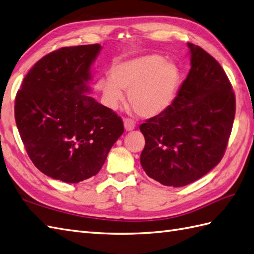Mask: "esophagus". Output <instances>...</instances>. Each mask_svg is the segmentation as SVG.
Listing matches in <instances>:
<instances>
[{"instance_id": "esophagus-1", "label": "esophagus", "mask_w": 254, "mask_h": 254, "mask_svg": "<svg viewBox=\"0 0 254 254\" xmlns=\"http://www.w3.org/2000/svg\"><path fill=\"white\" fill-rule=\"evenodd\" d=\"M125 128L127 131H132L135 128V123L131 119H125Z\"/></svg>"}]
</instances>
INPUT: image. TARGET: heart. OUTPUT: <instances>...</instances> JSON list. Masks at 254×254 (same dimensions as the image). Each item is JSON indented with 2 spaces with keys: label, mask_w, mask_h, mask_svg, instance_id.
Listing matches in <instances>:
<instances>
[{
  "label": "heart",
  "mask_w": 254,
  "mask_h": 254,
  "mask_svg": "<svg viewBox=\"0 0 254 254\" xmlns=\"http://www.w3.org/2000/svg\"><path fill=\"white\" fill-rule=\"evenodd\" d=\"M180 84L179 67L158 54L117 63L110 69V78L102 76L96 83L109 108L119 107L125 99V90L129 104L146 118L166 113L174 103Z\"/></svg>",
  "instance_id": "b5f03b06"
}]
</instances>
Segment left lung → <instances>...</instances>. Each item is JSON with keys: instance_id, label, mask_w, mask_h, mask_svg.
<instances>
[{"instance_id": "left-lung-1", "label": "left lung", "mask_w": 254, "mask_h": 254, "mask_svg": "<svg viewBox=\"0 0 254 254\" xmlns=\"http://www.w3.org/2000/svg\"><path fill=\"white\" fill-rule=\"evenodd\" d=\"M191 68L172 106L139 126L145 147L140 164L162 185L182 187L217 166L231 136L236 98L219 62L187 43Z\"/></svg>"}]
</instances>
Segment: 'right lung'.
Returning <instances> with one entry per match:
<instances>
[{
    "mask_svg": "<svg viewBox=\"0 0 254 254\" xmlns=\"http://www.w3.org/2000/svg\"><path fill=\"white\" fill-rule=\"evenodd\" d=\"M99 44L62 47L34 64L15 99L17 128L41 172L64 183L96 175L125 127L113 109L88 96Z\"/></svg>",
    "mask_w": 254,
    "mask_h": 254,
    "instance_id": "add662e5",
    "label": "right lung"
}]
</instances>
